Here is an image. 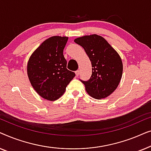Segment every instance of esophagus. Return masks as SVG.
Wrapping results in <instances>:
<instances>
[{
    "label": "esophagus",
    "instance_id": "1",
    "mask_svg": "<svg viewBox=\"0 0 151 151\" xmlns=\"http://www.w3.org/2000/svg\"><path fill=\"white\" fill-rule=\"evenodd\" d=\"M75 73H76V76H79V74H80V71H79V70H78V71H76L75 72Z\"/></svg>",
    "mask_w": 151,
    "mask_h": 151
}]
</instances>
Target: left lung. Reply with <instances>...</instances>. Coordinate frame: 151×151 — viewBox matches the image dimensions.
I'll use <instances>...</instances> for the list:
<instances>
[{"label": "left lung", "instance_id": "1", "mask_svg": "<svg viewBox=\"0 0 151 151\" xmlns=\"http://www.w3.org/2000/svg\"><path fill=\"white\" fill-rule=\"evenodd\" d=\"M74 42L83 47L91 63V77L82 81L86 92L98 100L107 98L116 89L122 76L123 64L119 53L97 34L77 38Z\"/></svg>", "mask_w": 151, "mask_h": 151}]
</instances>
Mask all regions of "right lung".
<instances>
[{
  "mask_svg": "<svg viewBox=\"0 0 151 151\" xmlns=\"http://www.w3.org/2000/svg\"><path fill=\"white\" fill-rule=\"evenodd\" d=\"M67 36L50 37L35 50L29 58L27 72L30 83L40 97L55 101L65 93L75 73L67 69L63 50Z\"/></svg>",
  "mask_w": 151,
  "mask_h": 151,
  "instance_id": "add662e5",
  "label": "right lung"
}]
</instances>
